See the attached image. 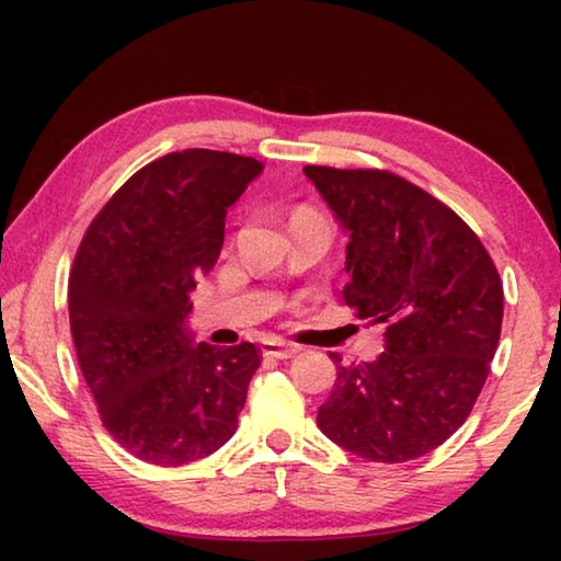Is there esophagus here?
Returning <instances> with one entry per match:
<instances>
[{
	"instance_id": "1",
	"label": "esophagus",
	"mask_w": 561,
	"mask_h": 561,
	"mask_svg": "<svg viewBox=\"0 0 561 561\" xmlns=\"http://www.w3.org/2000/svg\"><path fill=\"white\" fill-rule=\"evenodd\" d=\"M262 354L270 356V358H291V356L299 354V346H291V344H287V341L272 339V341H264V344H262Z\"/></svg>"
}]
</instances>
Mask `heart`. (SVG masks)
I'll use <instances>...</instances> for the list:
<instances>
[{
	"instance_id": "b5f03b06",
	"label": "heart",
	"mask_w": 561,
	"mask_h": 561,
	"mask_svg": "<svg viewBox=\"0 0 561 561\" xmlns=\"http://www.w3.org/2000/svg\"><path fill=\"white\" fill-rule=\"evenodd\" d=\"M311 213H314V210H309V207H299V210L294 213V217H297V215H311Z\"/></svg>"
}]
</instances>
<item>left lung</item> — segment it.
<instances>
[{"instance_id": "1", "label": "left lung", "mask_w": 561, "mask_h": 561, "mask_svg": "<svg viewBox=\"0 0 561 561\" xmlns=\"http://www.w3.org/2000/svg\"><path fill=\"white\" fill-rule=\"evenodd\" d=\"M348 232L344 299L381 324L386 351L341 366L317 423L374 462L431 453L460 428L485 386L502 329V282L480 237L388 170L304 168Z\"/></svg>"}]
</instances>
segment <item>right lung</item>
<instances>
[{
    "mask_svg": "<svg viewBox=\"0 0 561 561\" xmlns=\"http://www.w3.org/2000/svg\"><path fill=\"white\" fill-rule=\"evenodd\" d=\"M262 170L222 150L168 153L116 190L76 252V358L111 438L150 465L207 458L237 431L262 351L193 344L185 319L220 257L227 207Z\"/></svg>",
    "mask_w": 561,
    "mask_h": 561,
    "instance_id": "1",
    "label": "right lung"
}]
</instances>
